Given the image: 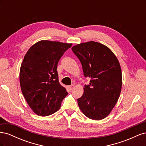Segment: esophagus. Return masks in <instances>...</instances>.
<instances>
[{"mask_svg":"<svg viewBox=\"0 0 146 146\" xmlns=\"http://www.w3.org/2000/svg\"><path fill=\"white\" fill-rule=\"evenodd\" d=\"M74 87V85H69V86H68V89L70 91V90H72V89H73V88Z\"/></svg>","mask_w":146,"mask_h":146,"instance_id":"esophagus-1","label":"esophagus"}]
</instances>
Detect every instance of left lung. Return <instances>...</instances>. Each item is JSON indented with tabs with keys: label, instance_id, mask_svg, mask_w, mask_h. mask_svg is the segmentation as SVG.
Listing matches in <instances>:
<instances>
[{
	"label": "left lung",
	"instance_id": "obj_1",
	"mask_svg": "<svg viewBox=\"0 0 146 146\" xmlns=\"http://www.w3.org/2000/svg\"><path fill=\"white\" fill-rule=\"evenodd\" d=\"M80 60L84 76L91 78L77 99L81 111L88 118L101 120L115 106L122 88V71L116 56L108 47L94 41L72 47Z\"/></svg>",
	"mask_w": 146,
	"mask_h": 146
}]
</instances>
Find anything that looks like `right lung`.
Segmentation results:
<instances>
[{"label": "right lung", "instance_id": "right-lung-1", "mask_svg": "<svg viewBox=\"0 0 146 146\" xmlns=\"http://www.w3.org/2000/svg\"><path fill=\"white\" fill-rule=\"evenodd\" d=\"M72 44L43 40L35 44L22 62L19 80L22 92L38 115L46 116L60 109L68 92L60 85L57 64Z\"/></svg>", "mask_w": 146, "mask_h": 146}]
</instances>
